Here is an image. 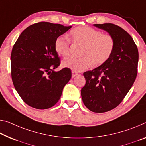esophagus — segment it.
I'll list each match as a JSON object with an SVG mask.
<instances>
[{"mask_svg":"<svg viewBox=\"0 0 146 146\" xmlns=\"http://www.w3.org/2000/svg\"><path fill=\"white\" fill-rule=\"evenodd\" d=\"M78 75V73L75 72V71H72V77H75V76H77Z\"/></svg>","mask_w":146,"mask_h":146,"instance_id":"34e87169","label":"esophagus"}]
</instances>
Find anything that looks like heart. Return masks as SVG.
I'll return each instance as SVG.
<instances>
[{"mask_svg": "<svg viewBox=\"0 0 146 146\" xmlns=\"http://www.w3.org/2000/svg\"><path fill=\"white\" fill-rule=\"evenodd\" d=\"M69 40L81 45L79 58H69L63 62V66L75 72L84 71L92 64L99 66L108 60L115 48V40L108 34L88 26H80L73 29L69 32ZM70 41L62 36L55 40L54 48L57 54L67 57L69 54Z\"/></svg>", "mask_w": 146, "mask_h": 146, "instance_id": "b5f03b06", "label": "heart"}]
</instances>
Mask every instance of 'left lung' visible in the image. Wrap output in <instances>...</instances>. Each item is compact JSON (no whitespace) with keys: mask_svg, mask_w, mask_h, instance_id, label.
Masks as SVG:
<instances>
[{"mask_svg":"<svg viewBox=\"0 0 146 146\" xmlns=\"http://www.w3.org/2000/svg\"><path fill=\"white\" fill-rule=\"evenodd\" d=\"M94 26L108 32L115 40L108 60L83 73L86 81L81 89L83 103L92 112L103 113L118 106L130 90L138 73V50L130 34L117 25Z\"/></svg>","mask_w":146,"mask_h":146,"instance_id":"8db88e82","label":"left lung"}]
</instances>
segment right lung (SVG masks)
<instances>
[{
    "label": "right lung",
    "instance_id": "right-lung-1",
    "mask_svg": "<svg viewBox=\"0 0 146 146\" xmlns=\"http://www.w3.org/2000/svg\"><path fill=\"white\" fill-rule=\"evenodd\" d=\"M72 27L40 22L20 34L11 54L13 84L25 103L40 110L52 107L60 98L71 78V71L60 64L54 48L55 40Z\"/></svg>",
    "mask_w": 146,
    "mask_h": 146
}]
</instances>
